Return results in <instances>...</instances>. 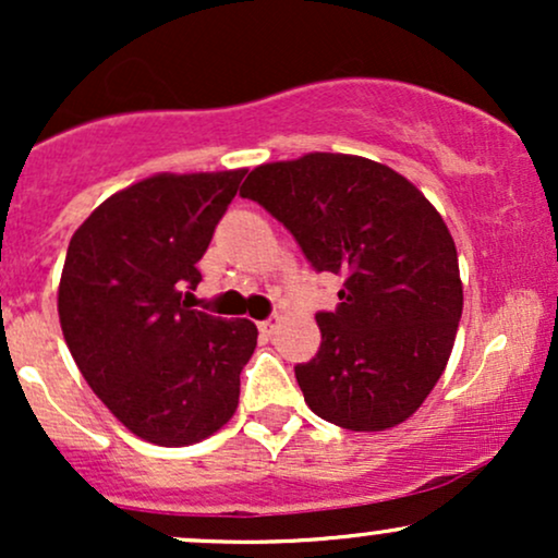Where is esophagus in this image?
<instances>
[{
  "label": "esophagus",
  "mask_w": 558,
  "mask_h": 558,
  "mask_svg": "<svg viewBox=\"0 0 558 558\" xmlns=\"http://www.w3.org/2000/svg\"><path fill=\"white\" fill-rule=\"evenodd\" d=\"M278 323H280V317H278V315H272V317L262 319V323H259V330L265 332V336H270V332L275 330V325H278Z\"/></svg>",
  "instance_id": "obj_1"
}]
</instances>
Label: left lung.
Segmentation results:
<instances>
[{"mask_svg": "<svg viewBox=\"0 0 558 558\" xmlns=\"http://www.w3.org/2000/svg\"><path fill=\"white\" fill-rule=\"evenodd\" d=\"M241 196L283 222L317 272L343 275L323 343L296 364L306 407L356 433L388 430L444 375L462 317L459 257L444 217L388 165L315 151L259 165Z\"/></svg>", "mask_w": 558, "mask_h": 558, "instance_id": "left-lung-1", "label": "left lung"}]
</instances>
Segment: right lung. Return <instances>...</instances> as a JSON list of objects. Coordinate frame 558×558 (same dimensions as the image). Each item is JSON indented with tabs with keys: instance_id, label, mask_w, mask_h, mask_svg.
I'll list each match as a JSON object with an SVG mask.
<instances>
[{
	"instance_id": "obj_1",
	"label": "right lung",
	"mask_w": 558,
	"mask_h": 558,
	"mask_svg": "<svg viewBox=\"0 0 558 558\" xmlns=\"http://www.w3.org/2000/svg\"><path fill=\"white\" fill-rule=\"evenodd\" d=\"M246 170L159 172L101 202L70 239L57 312L81 375L138 438L191 446L233 417L252 319L191 310L185 288Z\"/></svg>"
}]
</instances>
